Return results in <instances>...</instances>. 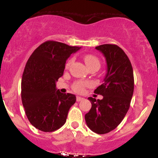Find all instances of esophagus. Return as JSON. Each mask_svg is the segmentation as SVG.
<instances>
[{
    "label": "esophagus",
    "instance_id": "34e87169",
    "mask_svg": "<svg viewBox=\"0 0 158 158\" xmlns=\"http://www.w3.org/2000/svg\"><path fill=\"white\" fill-rule=\"evenodd\" d=\"M82 100H84V98H82V97H80V96H76V101L77 102H81L82 101Z\"/></svg>",
    "mask_w": 158,
    "mask_h": 158
}]
</instances>
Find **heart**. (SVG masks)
Segmentation results:
<instances>
[{
	"instance_id": "heart-1",
	"label": "heart",
	"mask_w": 158,
	"mask_h": 158,
	"mask_svg": "<svg viewBox=\"0 0 158 158\" xmlns=\"http://www.w3.org/2000/svg\"><path fill=\"white\" fill-rule=\"evenodd\" d=\"M84 60L85 62V64L87 65L88 68L91 67V66H96L100 67V61L99 59L95 55H92V54H87V55L84 56ZM73 61V59H70L68 60L67 63H66V67H69L70 65L72 64ZM89 83L88 82H82V81H77V82H74L73 83V89H74L76 92H80L83 90L84 88L86 86H88Z\"/></svg>"
}]
</instances>
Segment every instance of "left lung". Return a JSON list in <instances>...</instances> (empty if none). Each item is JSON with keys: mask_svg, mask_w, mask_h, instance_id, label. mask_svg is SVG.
<instances>
[{"mask_svg": "<svg viewBox=\"0 0 158 158\" xmlns=\"http://www.w3.org/2000/svg\"><path fill=\"white\" fill-rule=\"evenodd\" d=\"M95 49L106 57L107 74L103 84L94 91L103 98L89 97L92 108L85 119L92 131L103 135L117 128L128 112L134 92V74L128 56L118 46L103 44Z\"/></svg>", "mask_w": 158, "mask_h": 158, "instance_id": "obj_1", "label": "left lung"}]
</instances>
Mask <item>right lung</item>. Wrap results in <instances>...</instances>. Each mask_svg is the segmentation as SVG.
Listing matches in <instances>:
<instances>
[{
    "instance_id": "add662e5",
    "label": "right lung",
    "mask_w": 158,
    "mask_h": 158,
    "mask_svg": "<svg viewBox=\"0 0 158 158\" xmlns=\"http://www.w3.org/2000/svg\"><path fill=\"white\" fill-rule=\"evenodd\" d=\"M80 47L54 40L43 43L27 62L21 82V100L28 120L36 128L52 132L60 128L76 95L56 89L69 56Z\"/></svg>"
}]
</instances>
